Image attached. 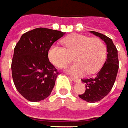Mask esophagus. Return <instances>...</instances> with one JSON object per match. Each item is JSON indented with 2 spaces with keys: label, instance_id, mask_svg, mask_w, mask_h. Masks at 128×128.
<instances>
[{
  "label": "esophagus",
  "instance_id": "obj_1",
  "mask_svg": "<svg viewBox=\"0 0 128 128\" xmlns=\"http://www.w3.org/2000/svg\"><path fill=\"white\" fill-rule=\"evenodd\" d=\"M70 79H71V80H73L74 82H76L78 81V78L76 77H70Z\"/></svg>",
  "mask_w": 128,
  "mask_h": 128
}]
</instances>
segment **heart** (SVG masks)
<instances>
[{"label":"heart","mask_w":128,"mask_h":128,"mask_svg":"<svg viewBox=\"0 0 128 128\" xmlns=\"http://www.w3.org/2000/svg\"><path fill=\"white\" fill-rule=\"evenodd\" d=\"M65 47L54 44L49 50V59L56 67L64 68L74 56V64L67 67L66 71L74 75L94 74L105 62L107 49L100 38H91L74 33L63 39Z\"/></svg>","instance_id":"1"}]
</instances>
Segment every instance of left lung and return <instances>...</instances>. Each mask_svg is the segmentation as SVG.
I'll return each instance as SVG.
<instances>
[{"label":"left lung","mask_w":128,"mask_h":128,"mask_svg":"<svg viewBox=\"0 0 128 128\" xmlns=\"http://www.w3.org/2000/svg\"><path fill=\"white\" fill-rule=\"evenodd\" d=\"M91 32L104 41L108 53L104 65L96 76L82 79L85 84L86 90L83 94L78 95V97L87 102L95 103L102 100L112 90L119 69V60L117 50L110 38L100 32Z\"/></svg>","instance_id":"obj_1"}]
</instances>
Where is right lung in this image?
Listing matches in <instances>:
<instances>
[{"label": "right lung", "mask_w": 128, "mask_h": 128, "mask_svg": "<svg viewBox=\"0 0 128 128\" xmlns=\"http://www.w3.org/2000/svg\"><path fill=\"white\" fill-rule=\"evenodd\" d=\"M65 32L38 28L24 33L14 47L12 73L17 91L28 100L37 102L50 96L59 74L48 52Z\"/></svg>", "instance_id": "add662e5"}]
</instances>
